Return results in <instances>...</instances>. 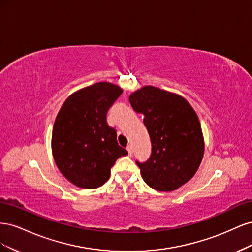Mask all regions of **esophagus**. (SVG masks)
I'll return each instance as SVG.
<instances>
[{
	"label": "esophagus",
	"mask_w": 252,
	"mask_h": 252,
	"mask_svg": "<svg viewBox=\"0 0 252 252\" xmlns=\"http://www.w3.org/2000/svg\"><path fill=\"white\" fill-rule=\"evenodd\" d=\"M127 151H128V154H129V156H131L132 155V145H128L127 146Z\"/></svg>",
	"instance_id": "34e87169"
}]
</instances>
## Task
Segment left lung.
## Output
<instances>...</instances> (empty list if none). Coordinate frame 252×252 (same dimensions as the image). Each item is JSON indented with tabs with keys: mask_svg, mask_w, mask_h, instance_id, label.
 <instances>
[{
	"mask_svg": "<svg viewBox=\"0 0 252 252\" xmlns=\"http://www.w3.org/2000/svg\"><path fill=\"white\" fill-rule=\"evenodd\" d=\"M135 112L144 114L151 155L136 161L145 183L158 191H172L184 185L199 169L204 139L199 118L179 94L145 86L129 96Z\"/></svg>",
	"mask_w": 252,
	"mask_h": 252,
	"instance_id": "8db88e82",
	"label": "left lung"
}]
</instances>
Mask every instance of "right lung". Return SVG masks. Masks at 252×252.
I'll list each match as a JSON object with an SVG mask.
<instances>
[{
	"instance_id": "obj_1",
	"label": "right lung",
	"mask_w": 252,
	"mask_h": 252,
	"mask_svg": "<svg viewBox=\"0 0 252 252\" xmlns=\"http://www.w3.org/2000/svg\"><path fill=\"white\" fill-rule=\"evenodd\" d=\"M123 90L107 82L80 89L64 102L52 129L51 148L59 170L73 185H104L117 159L128 155L107 124V112Z\"/></svg>"
}]
</instances>
